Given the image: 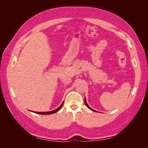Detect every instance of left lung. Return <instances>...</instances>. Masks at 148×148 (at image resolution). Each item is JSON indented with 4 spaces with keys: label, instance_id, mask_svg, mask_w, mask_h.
Returning <instances> with one entry per match:
<instances>
[{
    "label": "left lung",
    "instance_id": "1",
    "mask_svg": "<svg viewBox=\"0 0 148 148\" xmlns=\"http://www.w3.org/2000/svg\"><path fill=\"white\" fill-rule=\"evenodd\" d=\"M84 103H85V104H86V106L88 107V108H89V109H90L91 110H92V111H94V112H96V110H95L94 109H91L90 107H89V106H88V104H87V102H86V99H84Z\"/></svg>",
    "mask_w": 148,
    "mask_h": 148
}]
</instances>
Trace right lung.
I'll return each instance as SVG.
<instances>
[{
    "label": "right lung",
    "mask_w": 148,
    "mask_h": 148,
    "mask_svg": "<svg viewBox=\"0 0 148 148\" xmlns=\"http://www.w3.org/2000/svg\"><path fill=\"white\" fill-rule=\"evenodd\" d=\"M63 104H64V102L62 103V104L58 107L57 109H55V110H52V111H50V112H34V113H36V114H41V115H49V114H54V113H56V112H58L59 111L61 108H62V106H63Z\"/></svg>",
    "instance_id": "add662e5"
}]
</instances>
